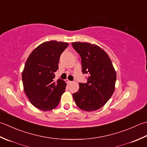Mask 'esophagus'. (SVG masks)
Returning a JSON list of instances; mask_svg holds the SVG:
<instances>
[{"instance_id": "1", "label": "esophagus", "mask_w": 147, "mask_h": 147, "mask_svg": "<svg viewBox=\"0 0 147 147\" xmlns=\"http://www.w3.org/2000/svg\"><path fill=\"white\" fill-rule=\"evenodd\" d=\"M66 82H67L68 84H70L71 82V81H70V80H69L68 79H66Z\"/></svg>"}]
</instances>
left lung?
Wrapping results in <instances>:
<instances>
[{
    "label": "left lung",
    "instance_id": "1",
    "mask_svg": "<svg viewBox=\"0 0 147 147\" xmlns=\"http://www.w3.org/2000/svg\"><path fill=\"white\" fill-rule=\"evenodd\" d=\"M81 57L83 74H88L86 84L72 94L77 106L86 112L101 109L111 98L115 88L116 71L109 55L100 46L89 42L71 43Z\"/></svg>",
    "mask_w": 147,
    "mask_h": 147
}]
</instances>
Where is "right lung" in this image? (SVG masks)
Segmentation results:
<instances>
[{"label": "right lung", "instance_id": "add662e5", "mask_svg": "<svg viewBox=\"0 0 147 147\" xmlns=\"http://www.w3.org/2000/svg\"><path fill=\"white\" fill-rule=\"evenodd\" d=\"M68 43L51 40L44 42L30 53L22 71L23 89L29 101L43 111L58 105L67 84L61 79L54 80L58 69L61 54Z\"/></svg>", "mask_w": 147, "mask_h": 147}]
</instances>
